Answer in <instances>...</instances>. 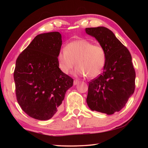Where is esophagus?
<instances>
[{
    "label": "esophagus",
    "instance_id": "1",
    "mask_svg": "<svg viewBox=\"0 0 148 148\" xmlns=\"http://www.w3.org/2000/svg\"><path fill=\"white\" fill-rule=\"evenodd\" d=\"M79 81L78 79H75L74 80V85H77V84H79Z\"/></svg>",
    "mask_w": 148,
    "mask_h": 148
}]
</instances>
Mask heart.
I'll list each match as a JSON object with an SVG mask.
<instances>
[{"label":"heart","instance_id":"heart-1","mask_svg":"<svg viewBox=\"0 0 148 148\" xmlns=\"http://www.w3.org/2000/svg\"><path fill=\"white\" fill-rule=\"evenodd\" d=\"M59 69L69 74L75 66V73L93 78L101 74L106 62V52L101 44H94L86 39L70 42L59 51L57 56Z\"/></svg>","mask_w":148,"mask_h":148}]
</instances>
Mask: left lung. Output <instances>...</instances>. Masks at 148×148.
Masks as SVG:
<instances>
[{
  "instance_id": "8db88e82",
  "label": "left lung",
  "mask_w": 148,
  "mask_h": 148,
  "mask_svg": "<svg viewBox=\"0 0 148 148\" xmlns=\"http://www.w3.org/2000/svg\"><path fill=\"white\" fill-rule=\"evenodd\" d=\"M106 52L104 71L89 83L87 103L91 110L108 115L118 112L135 89L136 73L129 49L104 27L86 28Z\"/></svg>"
}]
</instances>
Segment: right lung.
Segmentation results:
<instances>
[{
	"label": "right lung",
	"instance_id": "right-lung-1",
	"mask_svg": "<svg viewBox=\"0 0 148 148\" xmlns=\"http://www.w3.org/2000/svg\"><path fill=\"white\" fill-rule=\"evenodd\" d=\"M61 34L37 35L19 55L14 72L17 102L32 118L47 120L59 110L73 79L59 67Z\"/></svg>",
	"mask_w": 148,
	"mask_h": 148
}]
</instances>
